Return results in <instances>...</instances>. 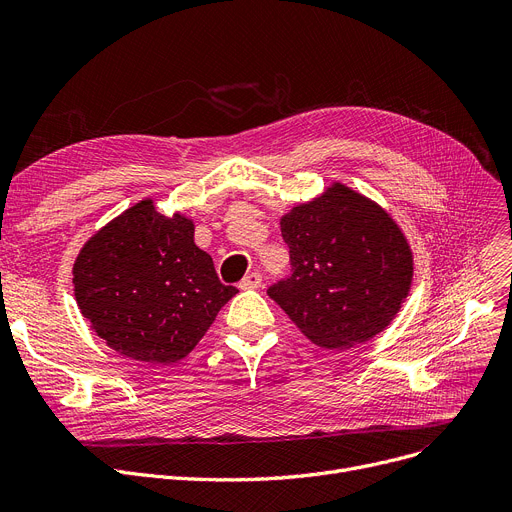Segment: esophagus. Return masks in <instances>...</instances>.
<instances>
[{"label":"esophagus","mask_w":512,"mask_h":512,"mask_svg":"<svg viewBox=\"0 0 512 512\" xmlns=\"http://www.w3.org/2000/svg\"><path fill=\"white\" fill-rule=\"evenodd\" d=\"M242 290H247V288H259L261 286V274L259 272H249L245 278L240 280V284H238Z\"/></svg>","instance_id":"1"}]
</instances>
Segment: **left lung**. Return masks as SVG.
<instances>
[{"instance_id":"left-lung-1","label":"left lung","mask_w":512,"mask_h":512,"mask_svg":"<svg viewBox=\"0 0 512 512\" xmlns=\"http://www.w3.org/2000/svg\"><path fill=\"white\" fill-rule=\"evenodd\" d=\"M280 226L290 274L267 294L311 342L348 348L390 324L409 292L413 255L384 209L336 184Z\"/></svg>"}]
</instances>
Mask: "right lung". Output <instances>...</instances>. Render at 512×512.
Segmentation results:
<instances>
[{
  "instance_id": "obj_1",
  "label": "right lung",
  "mask_w": 512,
  "mask_h": 512,
  "mask_svg": "<svg viewBox=\"0 0 512 512\" xmlns=\"http://www.w3.org/2000/svg\"><path fill=\"white\" fill-rule=\"evenodd\" d=\"M182 215L141 201L99 230L74 263L76 303L114 351L174 363L193 351L238 292L222 284Z\"/></svg>"
}]
</instances>
